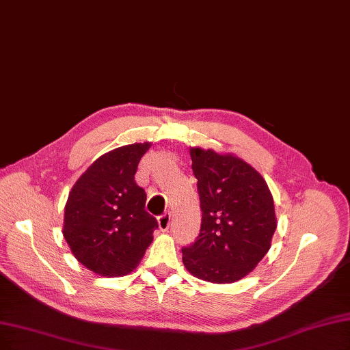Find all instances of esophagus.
Segmentation results:
<instances>
[{"instance_id":"esophagus-1","label":"esophagus","mask_w":350,"mask_h":350,"mask_svg":"<svg viewBox=\"0 0 350 350\" xmlns=\"http://www.w3.org/2000/svg\"><path fill=\"white\" fill-rule=\"evenodd\" d=\"M158 226L161 231H167V228L171 227V214L165 213L163 215L158 217Z\"/></svg>"}]
</instances>
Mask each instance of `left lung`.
I'll return each mask as SVG.
<instances>
[{"mask_svg": "<svg viewBox=\"0 0 350 350\" xmlns=\"http://www.w3.org/2000/svg\"><path fill=\"white\" fill-rule=\"evenodd\" d=\"M198 179L201 230L183 248L187 270L209 283L241 280L267 254L277 219L264 178L231 153L191 148Z\"/></svg>", "mask_w": 350, "mask_h": 350, "instance_id": "obj_1", "label": "left lung"}]
</instances>
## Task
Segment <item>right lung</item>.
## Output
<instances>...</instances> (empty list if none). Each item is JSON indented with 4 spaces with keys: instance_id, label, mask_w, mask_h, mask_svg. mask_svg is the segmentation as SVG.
Here are the masks:
<instances>
[{
    "instance_id": "obj_1",
    "label": "right lung",
    "mask_w": 350,
    "mask_h": 350,
    "mask_svg": "<svg viewBox=\"0 0 350 350\" xmlns=\"http://www.w3.org/2000/svg\"><path fill=\"white\" fill-rule=\"evenodd\" d=\"M149 142L97 158L73 185L64 206L63 235L76 260L103 277L133 271L153 240L158 221L145 209V189L135 183Z\"/></svg>"
}]
</instances>
